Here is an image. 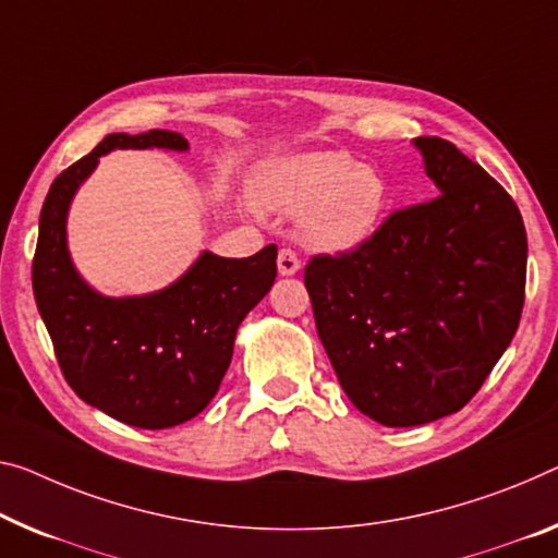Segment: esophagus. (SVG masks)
Returning a JSON list of instances; mask_svg holds the SVG:
<instances>
[{
  "mask_svg": "<svg viewBox=\"0 0 558 558\" xmlns=\"http://www.w3.org/2000/svg\"><path fill=\"white\" fill-rule=\"evenodd\" d=\"M277 267L281 277H291V274H296L299 267H302V262H299V256L291 250H281L277 256Z\"/></svg>",
  "mask_w": 558,
  "mask_h": 558,
  "instance_id": "1",
  "label": "esophagus"
}]
</instances>
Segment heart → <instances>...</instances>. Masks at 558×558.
<instances>
[{"instance_id":"1","label":"heart","mask_w":558,"mask_h":558,"mask_svg":"<svg viewBox=\"0 0 558 558\" xmlns=\"http://www.w3.org/2000/svg\"><path fill=\"white\" fill-rule=\"evenodd\" d=\"M262 211L302 217L308 250L349 254L376 234L387 209V182L349 154H296L264 167L252 182Z\"/></svg>"}]
</instances>
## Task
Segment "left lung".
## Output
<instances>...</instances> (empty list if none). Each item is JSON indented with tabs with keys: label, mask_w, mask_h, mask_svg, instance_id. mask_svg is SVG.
<instances>
[{
	"label": "left lung",
	"mask_w": 558,
	"mask_h": 558,
	"mask_svg": "<svg viewBox=\"0 0 558 558\" xmlns=\"http://www.w3.org/2000/svg\"><path fill=\"white\" fill-rule=\"evenodd\" d=\"M439 196L393 211L362 250L314 256L316 331L362 414L384 426L449 416L517 333L526 229L507 190L439 136H418Z\"/></svg>",
	"instance_id": "1"
}]
</instances>
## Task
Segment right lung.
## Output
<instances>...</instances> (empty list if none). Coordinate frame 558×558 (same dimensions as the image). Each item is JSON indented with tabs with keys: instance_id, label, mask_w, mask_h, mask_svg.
Returning a JSON list of instances; mask_svg holds the SVG:
<instances>
[{
	"instance_id": "right-lung-1",
	"label": "right lung",
	"mask_w": 558,
	"mask_h": 558,
	"mask_svg": "<svg viewBox=\"0 0 558 558\" xmlns=\"http://www.w3.org/2000/svg\"><path fill=\"white\" fill-rule=\"evenodd\" d=\"M114 149L186 151L179 132L107 134L49 186L39 214L32 287L57 362L76 397L117 422L169 428L207 409L225 379L239 324L277 277V246L227 259L202 252L169 287L105 296L76 271L66 217L80 186Z\"/></svg>"
}]
</instances>
